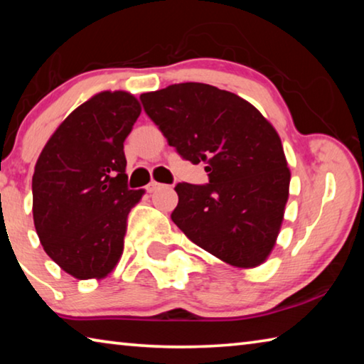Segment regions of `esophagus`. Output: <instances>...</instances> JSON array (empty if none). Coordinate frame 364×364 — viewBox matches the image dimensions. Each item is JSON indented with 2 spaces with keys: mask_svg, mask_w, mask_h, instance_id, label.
<instances>
[{
  "mask_svg": "<svg viewBox=\"0 0 364 364\" xmlns=\"http://www.w3.org/2000/svg\"><path fill=\"white\" fill-rule=\"evenodd\" d=\"M160 188H164V184H162V183L151 181V183L147 184V186H146V191H147V193H154V191H157V189H160Z\"/></svg>",
  "mask_w": 364,
  "mask_h": 364,
  "instance_id": "1",
  "label": "esophagus"
}]
</instances>
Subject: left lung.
Masks as SVG:
<instances>
[{"label":"left lung","mask_w":364,"mask_h":364,"mask_svg":"<svg viewBox=\"0 0 364 364\" xmlns=\"http://www.w3.org/2000/svg\"><path fill=\"white\" fill-rule=\"evenodd\" d=\"M144 112L208 183H178L171 220L196 245L234 267L264 262L289 197L281 139L242 97L205 83H178L139 96Z\"/></svg>","instance_id":"left-lung-1"}]
</instances>
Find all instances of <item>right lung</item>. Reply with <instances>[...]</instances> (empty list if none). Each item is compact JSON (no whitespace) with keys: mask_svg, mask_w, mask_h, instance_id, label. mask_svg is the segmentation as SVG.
I'll return each mask as SVG.
<instances>
[{"mask_svg":"<svg viewBox=\"0 0 364 364\" xmlns=\"http://www.w3.org/2000/svg\"><path fill=\"white\" fill-rule=\"evenodd\" d=\"M139 114L130 93L104 91L60 123L36 160V234L46 254L78 279H100L114 269L128 213L144 194L128 188L123 152Z\"/></svg>","mask_w":364,"mask_h":364,"instance_id":"1","label":"right lung"}]
</instances>
